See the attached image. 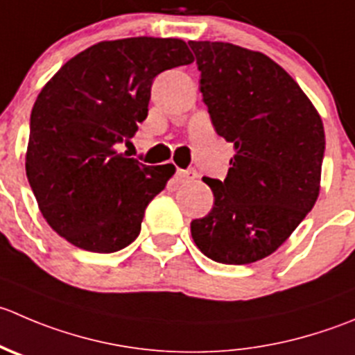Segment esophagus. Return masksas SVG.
I'll use <instances>...</instances> for the list:
<instances>
[{"label":"esophagus","instance_id":"esophagus-1","mask_svg":"<svg viewBox=\"0 0 355 355\" xmlns=\"http://www.w3.org/2000/svg\"><path fill=\"white\" fill-rule=\"evenodd\" d=\"M196 177H198V173H196L194 170H177V173H175V178H177V182L194 180Z\"/></svg>","mask_w":355,"mask_h":355}]
</instances>
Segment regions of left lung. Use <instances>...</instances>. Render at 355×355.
Listing matches in <instances>:
<instances>
[{"mask_svg": "<svg viewBox=\"0 0 355 355\" xmlns=\"http://www.w3.org/2000/svg\"><path fill=\"white\" fill-rule=\"evenodd\" d=\"M213 128L236 154L211 187V211L191 222L196 246L218 263L269 257L314 208L324 157L321 116L272 58L220 41H189Z\"/></svg>", "mask_w": 355, "mask_h": 355, "instance_id": "1", "label": "left lung"}]
</instances>
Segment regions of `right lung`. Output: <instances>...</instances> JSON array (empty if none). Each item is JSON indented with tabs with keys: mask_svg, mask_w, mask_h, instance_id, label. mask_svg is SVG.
Masks as SVG:
<instances>
[{
	"mask_svg": "<svg viewBox=\"0 0 355 355\" xmlns=\"http://www.w3.org/2000/svg\"><path fill=\"white\" fill-rule=\"evenodd\" d=\"M192 60L175 37L102 41L44 85L31 112L26 173L58 236L94 253L137 239L147 205L175 166H147L116 147L130 144L147 118L154 78Z\"/></svg>",
	"mask_w": 355,
	"mask_h": 355,
	"instance_id": "obj_1",
	"label": "right lung"
}]
</instances>
